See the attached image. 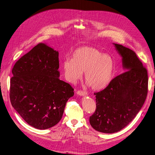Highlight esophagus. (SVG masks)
<instances>
[{"label":"esophagus","mask_w":155,"mask_h":155,"mask_svg":"<svg viewBox=\"0 0 155 155\" xmlns=\"http://www.w3.org/2000/svg\"><path fill=\"white\" fill-rule=\"evenodd\" d=\"M77 94L79 95H81V96H84V95H87V93L85 91H78L77 92Z\"/></svg>","instance_id":"esophagus-1"}]
</instances>
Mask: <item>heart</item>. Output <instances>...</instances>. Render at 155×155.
I'll list each match as a JSON object with an SVG mask.
<instances>
[{
    "label": "heart",
    "instance_id": "1",
    "mask_svg": "<svg viewBox=\"0 0 155 155\" xmlns=\"http://www.w3.org/2000/svg\"><path fill=\"white\" fill-rule=\"evenodd\" d=\"M61 67L65 78L75 84L84 72L85 82L92 89L99 90L111 81L114 63L111 57L92 46H82L73 51L71 58H64Z\"/></svg>",
    "mask_w": 155,
    "mask_h": 155
}]
</instances>
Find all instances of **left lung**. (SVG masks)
<instances>
[{"label":"left lung","mask_w":155,"mask_h":155,"mask_svg":"<svg viewBox=\"0 0 155 155\" xmlns=\"http://www.w3.org/2000/svg\"><path fill=\"white\" fill-rule=\"evenodd\" d=\"M126 71L113 78L104 90L94 93L96 110L89 121L96 131L114 133L133 120L147 97V70L131 49L113 43Z\"/></svg>","instance_id":"left-lung-1"}]
</instances>
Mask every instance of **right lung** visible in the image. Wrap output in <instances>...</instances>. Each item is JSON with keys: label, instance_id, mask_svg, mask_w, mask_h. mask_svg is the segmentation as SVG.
Here are the masks:
<instances>
[{"label": "right lung", "instance_id": "1", "mask_svg": "<svg viewBox=\"0 0 155 155\" xmlns=\"http://www.w3.org/2000/svg\"><path fill=\"white\" fill-rule=\"evenodd\" d=\"M58 51L39 43L16 62L12 70L10 100L26 123L38 129L61 120L67 102L74 95L60 77Z\"/></svg>", "mask_w": 155, "mask_h": 155}]
</instances>
